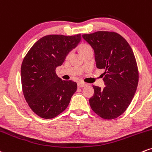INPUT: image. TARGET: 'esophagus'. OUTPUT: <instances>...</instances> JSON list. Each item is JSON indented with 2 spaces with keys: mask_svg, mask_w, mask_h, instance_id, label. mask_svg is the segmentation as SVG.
<instances>
[{
  "mask_svg": "<svg viewBox=\"0 0 152 152\" xmlns=\"http://www.w3.org/2000/svg\"><path fill=\"white\" fill-rule=\"evenodd\" d=\"M87 85L86 83H77V87H85Z\"/></svg>",
  "mask_w": 152,
  "mask_h": 152,
  "instance_id": "1",
  "label": "esophagus"
}]
</instances>
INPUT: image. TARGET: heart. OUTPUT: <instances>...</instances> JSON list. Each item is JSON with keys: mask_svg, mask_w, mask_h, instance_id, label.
I'll list each match as a JSON object with an SVG mask.
<instances>
[{"mask_svg": "<svg viewBox=\"0 0 152 152\" xmlns=\"http://www.w3.org/2000/svg\"><path fill=\"white\" fill-rule=\"evenodd\" d=\"M90 48H91L90 45H89L87 44H83L80 45V53H82V52L84 51V50H86L87 49H90Z\"/></svg>", "mask_w": 152, "mask_h": 152, "instance_id": "obj_1", "label": "heart"}]
</instances>
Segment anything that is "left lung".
I'll return each instance as SVG.
<instances>
[{
    "mask_svg": "<svg viewBox=\"0 0 152 152\" xmlns=\"http://www.w3.org/2000/svg\"><path fill=\"white\" fill-rule=\"evenodd\" d=\"M83 37L94 49L97 68L105 69V87L93 85L91 108L102 119L117 118L129 107L138 85V67L132 49L115 32L97 31L84 34Z\"/></svg>",
    "mask_w": 152,
    "mask_h": 152,
    "instance_id": "obj_1",
    "label": "left lung"
}]
</instances>
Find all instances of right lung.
<instances>
[{"mask_svg": "<svg viewBox=\"0 0 152 152\" xmlns=\"http://www.w3.org/2000/svg\"><path fill=\"white\" fill-rule=\"evenodd\" d=\"M81 40L72 36L49 35L32 46L21 65V84L25 99L34 113L52 119L65 111L77 85L72 80H62L55 69Z\"/></svg>", "mask_w": 152, "mask_h": 152, "instance_id": "1", "label": "right lung"}]
</instances>
